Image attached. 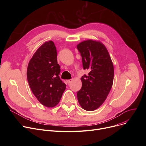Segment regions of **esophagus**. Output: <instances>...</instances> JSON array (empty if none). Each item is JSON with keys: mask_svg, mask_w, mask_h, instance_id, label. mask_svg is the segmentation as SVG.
<instances>
[{"mask_svg": "<svg viewBox=\"0 0 146 146\" xmlns=\"http://www.w3.org/2000/svg\"><path fill=\"white\" fill-rule=\"evenodd\" d=\"M72 80H73V79H68V80H66V82L67 83H70Z\"/></svg>", "mask_w": 146, "mask_h": 146, "instance_id": "obj_1", "label": "esophagus"}]
</instances>
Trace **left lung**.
Here are the masks:
<instances>
[{"label": "left lung", "instance_id": "1", "mask_svg": "<svg viewBox=\"0 0 146 146\" xmlns=\"http://www.w3.org/2000/svg\"><path fill=\"white\" fill-rule=\"evenodd\" d=\"M77 48L82 56L84 69L89 75L81 78L82 86L77 93L78 102L86 111H92L101 106L112 86L114 69L110 54L100 41L89 40L81 42Z\"/></svg>", "mask_w": 146, "mask_h": 146}]
</instances>
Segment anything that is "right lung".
Instances as JSON below:
<instances>
[{
	"label": "right lung",
	"instance_id": "obj_1",
	"mask_svg": "<svg viewBox=\"0 0 146 146\" xmlns=\"http://www.w3.org/2000/svg\"><path fill=\"white\" fill-rule=\"evenodd\" d=\"M57 50L52 41L44 42L30 60L27 79L33 94L42 105L52 108L60 102L66 85L58 74Z\"/></svg>",
	"mask_w": 146,
	"mask_h": 146
}]
</instances>
